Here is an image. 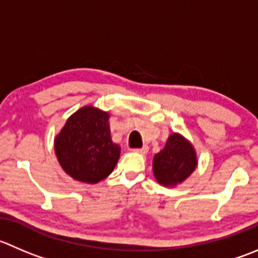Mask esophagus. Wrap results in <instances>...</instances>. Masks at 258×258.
<instances>
[{"label": "esophagus", "mask_w": 258, "mask_h": 258, "mask_svg": "<svg viewBox=\"0 0 258 258\" xmlns=\"http://www.w3.org/2000/svg\"><path fill=\"white\" fill-rule=\"evenodd\" d=\"M135 151L139 152V154H141V155H146L147 151H149V147L144 146V147H141V149H136Z\"/></svg>", "instance_id": "esophagus-1"}]
</instances>
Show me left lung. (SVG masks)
<instances>
[{"instance_id": "1", "label": "left lung", "mask_w": 258, "mask_h": 258, "mask_svg": "<svg viewBox=\"0 0 258 258\" xmlns=\"http://www.w3.org/2000/svg\"><path fill=\"white\" fill-rule=\"evenodd\" d=\"M198 166L197 152L182 135L171 134L165 147L154 156L152 171L160 185L174 187L187 179Z\"/></svg>"}]
</instances>
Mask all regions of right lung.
<instances>
[{
  "instance_id": "obj_1",
  "label": "right lung",
  "mask_w": 258,
  "mask_h": 258,
  "mask_svg": "<svg viewBox=\"0 0 258 258\" xmlns=\"http://www.w3.org/2000/svg\"><path fill=\"white\" fill-rule=\"evenodd\" d=\"M60 166L71 177L84 184L106 179L121 154L111 139L109 114L93 106L74 112L54 140Z\"/></svg>"
}]
</instances>
